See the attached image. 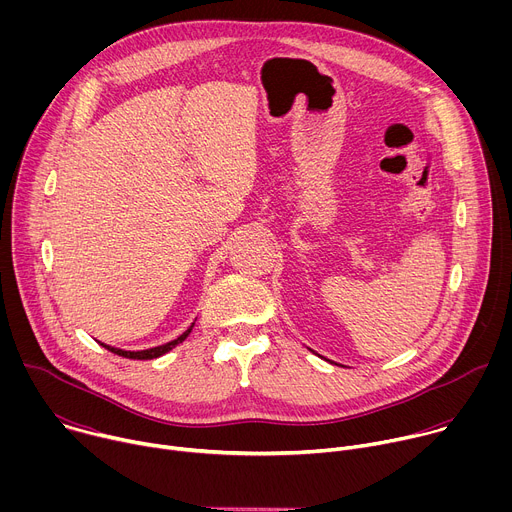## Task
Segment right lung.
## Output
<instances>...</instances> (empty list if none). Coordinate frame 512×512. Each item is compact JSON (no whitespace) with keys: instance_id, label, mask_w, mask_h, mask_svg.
Segmentation results:
<instances>
[{"instance_id":"1","label":"right lung","mask_w":512,"mask_h":512,"mask_svg":"<svg viewBox=\"0 0 512 512\" xmlns=\"http://www.w3.org/2000/svg\"><path fill=\"white\" fill-rule=\"evenodd\" d=\"M192 328H194V322H192V326H190L184 334H180L176 340L166 342V344H162V346L148 348V350H123V348H115V346H109V344H103V342H101V346H105L107 350H111V352H115V354H119V356H123V358H133V360H152V358H158V356H162V354L170 352V350H172L174 346H178L180 342H184V340L188 338V334L192 332Z\"/></svg>"}]
</instances>
